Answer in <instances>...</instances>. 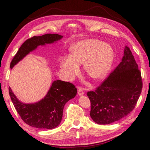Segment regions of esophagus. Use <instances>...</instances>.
I'll return each mask as SVG.
<instances>
[{"mask_svg": "<svg viewBox=\"0 0 150 150\" xmlns=\"http://www.w3.org/2000/svg\"><path fill=\"white\" fill-rule=\"evenodd\" d=\"M78 92L79 95H83V94H84V91L83 90V88H81L78 89Z\"/></svg>", "mask_w": 150, "mask_h": 150, "instance_id": "34e87169", "label": "esophagus"}]
</instances>
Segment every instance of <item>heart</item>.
Listing matches in <instances>:
<instances>
[{
	"label": "heart",
	"mask_w": 150,
	"mask_h": 150,
	"mask_svg": "<svg viewBox=\"0 0 150 150\" xmlns=\"http://www.w3.org/2000/svg\"><path fill=\"white\" fill-rule=\"evenodd\" d=\"M112 61L111 49L96 39L83 40L70 48L69 56L61 59V66L67 78L72 79L79 74V66L84 62L87 74L93 79H100L108 73Z\"/></svg>",
	"instance_id": "1"
}]
</instances>
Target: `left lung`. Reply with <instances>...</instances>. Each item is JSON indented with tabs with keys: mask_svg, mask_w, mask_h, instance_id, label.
I'll use <instances>...</instances> for the list:
<instances>
[{
	"mask_svg": "<svg viewBox=\"0 0 150 150\" xmlns=\"http://www.w3.org/2000/svg\"><path fill=\"white\" fill-rule=\"evenodd\" d=\"M143 88L141 71L128 47L122 61L94 91H88L90 116L99 125H108L128 115Z\"/></svg>",
	"mask_w": 150,
	"mask_h": 150,
	"instance_id": "8db88e82",
	"label": "left lung"
}]
</instances>
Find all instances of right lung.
I'll return each instance as SVG.
<instances>
[{"label":"right lung","instance_id":"1","mask_svg":"<svg viewBox=\"0 0 150 150\" xmlns=\"http://www.w3.org/2000/svg\"><path fill=\"white\" fill-rule=\"evenodd\" d=\"M62 38V35L57 34H46L27 39L13 57L11 68L38 46L53 43ZM8 93L17 112L26 124L40 129H53L60 124L65 104L75 97L77 88L71 83L54 81L46 96L34 104L20 102L11 88H8Z\"/></svg>","mask_w":150,"mask_h":150}]
</instances>
